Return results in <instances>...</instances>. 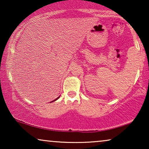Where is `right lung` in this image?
<instances>
[{
  "label": "right lung",
  "mask_w": 149,
  "mask_h": 149,
  "mask_svg": "<svg viewBox=\"0 0 149 149\" xmlns=\"http://www.w3.org/2000/svg\"><path fill=\"white\" fill-rule=\"evenodd\" d=\"M58 98H59V97H58V98H56V100H54V101H56V100H58ZM54 101H52V102H54Z\"/></svg>",
  "instance_id": "obj_1"
}]
</instances>
